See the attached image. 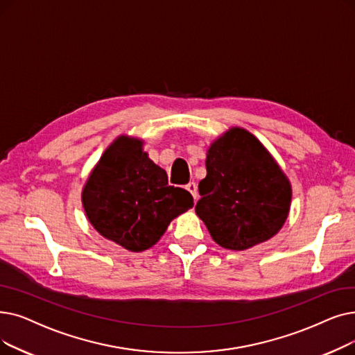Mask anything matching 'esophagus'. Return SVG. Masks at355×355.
<instances>
[{
	"instance_id": "1",
	"label": "esophagus",
	"mask_w": 355,
	"mask_h": 355,
	"mask_svg": "<svg viewBox=\"0 0 355 355\" xmlns=\"http://www.w3.org/2000/svg\"><path fill=\"white\" fill-rule=\"evenodd\" d=\"M186 189L191 193V196L194 197V200H197V186H196V182H194V181L187 182V184H186Z\"/></svg>"
}]
</instances>
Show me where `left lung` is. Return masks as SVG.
Listing matches in <instances>:
<instances>
[{
	"label": "left lung",
	"instance_id": "obj_1",
	"mask_svg": "<svg viewBox=\"0 0 355 355\" xmlns=\"http://www.w3.org/2000/svg\"><path fill=\"white\" fill-rule=\"evenodd\" d=\"M198 182L196 213L214 242L242 251L279 232L290 209L291 187L254 135L235 128L216 141Z\"/></svg>",
	"mask_w": 355,
	"mask_h": 355
}]
</instances>
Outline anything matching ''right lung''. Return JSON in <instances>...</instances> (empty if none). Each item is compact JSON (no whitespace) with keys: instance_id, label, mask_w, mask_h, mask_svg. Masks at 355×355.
I'll return each instance as SVG.
<instances>
[{"instance_id":"1","label":"right lung","mask_w":355,"mask_h":355,"mask_svg":"<svg viewBox=\"0 0 355 355\" xmlns=\"http://www.w3.org/2000/svg\"><path fill=\"white\" fill-rule=\"evenodd\" d=\"M83 205L104 238L133 252L148 250L169 222L193 206V196L168 184L166 173L142 150V142L120 136L91 173Z\"/></svg>"}]
</instances>
